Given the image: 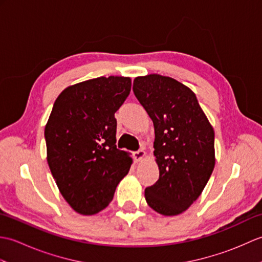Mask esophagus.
I'll use <instances>...</instances> for the list:
<instances>
[{"mask_svg": "<svg viewBox=\"0 0 262 262\" xmlns=\"http://www.w3.org/2000/svg\"><path fill=\"white\" fill-rule=\"evenodd\" d=\"M145 151L144 149H138V151L133 153V157H134V160L136 161V162H138V161H142L143 158L145 157Z\"/></svg>", "mask_w": 262, "mask_h": 262, "instance_id": "esophagus-1", "label": "esophagus"}]
</instances>
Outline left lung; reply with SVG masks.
<instances>
[{"instance_id": "left-lung-1", "label": "left lung", "mask_w": 262, "mask_h": 262, "mask_svg": "<svg viewBox=\"0 0 262 262\" xmlns=\"http://www.w3.org/2000/svg\"><path fill=\"white\" fill-rule=\"evenodd\" d=\"M133 91L154 125L160 177L145 189L147 205L164 216L187 210L215 166L214 129L190 89L169 76L134 80Z\"/></svg>"}]
</instances>
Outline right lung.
Instances as JSON below:
<instances>
[{
	"label": "right lung",
	"mask_w": 262,
	"mask_h": 262,
	"mask_svg": "<svg viewBox=\"0 0 262 262\" xmlns=\"http://www.w3.org/2000/svg\"><path fill=\"white\" fill-rule=\"evenodd\" d=\"M129 77H97L66 88L45 127L47 162L66 202L93 215L113 200L130 169L129 153L116 146L115 113L130 92Z\"/></svg>",
	"instance_id": "obj_1"
}]
</instances>
